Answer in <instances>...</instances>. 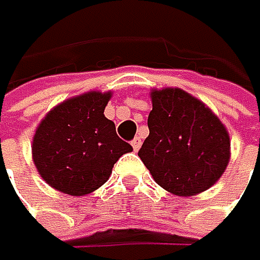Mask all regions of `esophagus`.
I'll list each match as a JSON object with an SVG mask.
<instances>
[{
	"label": "esophagus",
	"mask_w": 260,
	"mask_h": 260,
	"mask_svg": "<svg viewBox=\"0 0 260 260\" xmlns=\"http://www.w3.org/2000/svg\"><path fill=\"white\" fill-rule=\"evenodd\" d=\"M132 146H133V150H135V151H138L140 150V146H141V138H135V140H133L132 141Z\"/></svg>",
	"instance_id": "esophagus-1"
}]
</instances>
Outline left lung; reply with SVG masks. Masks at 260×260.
<instances>
[{
  "mask_svg": "<svg viewBox=\"0 0 260 260\" xmlns=\"http://www.w3.org/2000/svg\"><path fill=\"white\" fill-rule=\"evenodd\" d=\"M150 135L138 156L154 182L179 197L199 196L223 176L231 158L224 123L200 99L179 87L150 92Z\"/></svg>",
  "mask_w": 260,
  "mask_h": 260,
  "instance_id": "obj_1",
  "label": "left lung"
}]
</instances>
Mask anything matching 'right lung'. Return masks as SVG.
<instances>
[{
  "mask_svg": "<svg viewBox=\"0 0 260 260\" xmlns=\"http://www.w3.org/2000/svg\"><path fill=\"white\" fill-rule=\"evenodd\" d=\"M112 91H89L60 102L37 125L32 161L40 177L58 192L83 197L112 174L114 164L133 151L104 115Z\"/></svg>",
  "mask_w": 260,
  "mask_h": 260,
  "instance_id": "add662e5",
  "label": "right lung"
}]
</instances>
